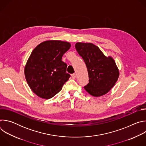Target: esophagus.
Wrapping results in <instances>:
<instances>
[{"label": "esophagus", "instance_id": "obj_1", "mask_svg": "<svg viewBox=\"0 0 146 146\" xmlns=\"http://www.w3.org/2000/svg\"><path fill=\"white\" fill-rule=\"evenodd\" d=\"M72 78H73V79H75L76 77V74L75 73L72 74Z\"/></svg>", "mask_w": 146, "mask_h": 146}]
</instances>
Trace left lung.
Wrapping results in <instances>:
<instances>
[{"mask_svg": "<svg viewBox=\"0 0 146 146\" xmlns=\"http://www.w3.org/2000/svg\"><path fill=\"white\" fill-rule=\"evenodd\" d=\"M75 47L88 70L89 83L84 88L95 97L106 94L114 87L119 75L114 59L111 56H105L92 43L78 42Z\"/></svg>", "mask_w": 146, "mask_h": 146, "instance_id": "obj_1", "label": "left lung"}]
</instances>
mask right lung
<instances>
[{
    "label": "right lung",
    "mask_w": 146,
    "mask_h": 146,
    "mask_svg": "<svg viewBox=\"0 0 146 146\" xmlns=\"http://www.w3.org/2000/svg\"><path fill=\"white\" fill-rule=\"evenodd\" d=\"M70 47L67 41L50 40L41 43L32 51L24 74L31 90L38 97L52 98L69 80L67 65L62 57Z\"/></svg>",
    "instance_id": "add662e5"
}]
</instances>
